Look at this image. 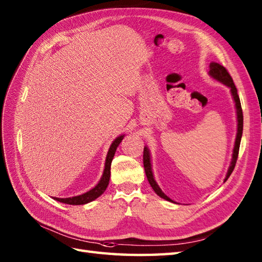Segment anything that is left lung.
I'll return each instance as SVG.
<instances>
[{
  "label": "left lung",
  "mask_w": 262,
  "mask_h": 262,
  "mask_svg": "<svg viewBox=\"0 0 262 262\" xmlns=\"http://www.w3.org/2000/svg\"><path fill=\"white\" fill-rule=\"evenodd\" d=\"M209 76L213 77L214 80L221 82L222 84L226 85L227 88H230V91L232 94V98L234 100L235 103V109H236V121H237V130H236V137H235V143H234V147H233V154H232V160H231V164L229 166V170H227L226 177L224 179V182L229 179L231 173L234 170V166L237 160V155H238V148H240V143H241V137H242V132H243V114H242V108H241V102H240V98H238L237 90L234 85V82H233L231 75L229 74V72L226 71L224 66H222L219 63H210L209 64V72H208ZM143 162H144V169H145V173L147 177V180L149 182V185L153 188V190L155 193L160 196L161 198H163L168 202L174 203L173 200L169 198L166 194L161 190V188L157 183L154 179L153 176V171H152V160H151V153H149V149L147 146L144 147V154H143Z\"/></svg>",
  "instance_id": "1"
}]
</instances>
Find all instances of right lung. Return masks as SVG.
Returning <instances> with one entry per match:
<instances>
[{"instance_id": "obj_1", "label": "right lung", "mask_w": 262, "mask_h": 262, "mask_svg": "<svg viewBox=\"0 0 262 262\" xmlns=\"http://www.w3.org/2000/svg\"><path fill=\"white\" fill-rule=\"evenodd\" d=\"M124 137H125V135H120L118 137H116L115 141L111 143L109 151L107 153V158H105L103 173H102L101 178H100L99 182L92 189H90V190L84 192V193L79 194V196L69 197V198H57V197H53V198L55 200H57V202H59V203L69 204V205H84V204H88L90 202H93L94 199H97L99 196H101L109 185L110 166H111V162H113V159L115 157L116 149L119 146V144L121 143L122 138Z\"/></svg>"}]
</instances>
